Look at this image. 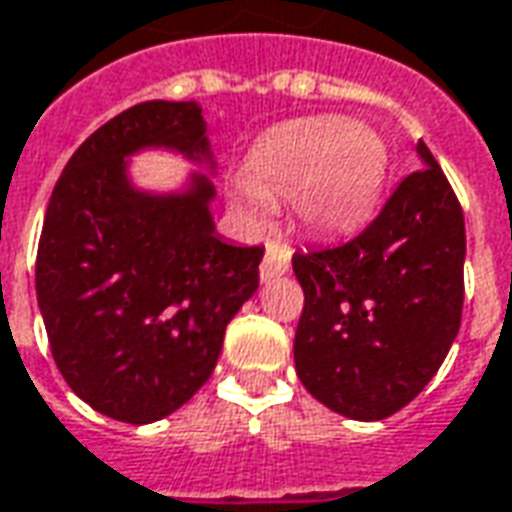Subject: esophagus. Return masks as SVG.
<instances>
[{
    "label": "esophagus",
    "instance_id": "obj_1",
    "mask_svg": "<svg viewBox=\"0 0 512 512\" xmlns=\"http://www.w3.org/2000/svg\"><path fill=\"white\" fill-rule=\"evenodd\" d=\"M288 268H291V246L282 244V241H268L266 257L260 263V280H274V277L285 274Z\"/></svg>",
    "mask_w": 512,
    "mask_h": 512
}]
</instances>
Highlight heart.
<instances>
[{
    "mask_svg": "<svg viewBox=\"0 0 512 512\" xmlns=\"http://www.w3.org/2000/svg\"><path fill=\"white\" fill-rule=\"evenodd\" d=\"M388 177V146L380 135L343 116H313L268 130L232 182V210L266 224L277 202L305 230L338 235L360 227L377 207Z\"/></svg>",
    "mask_w": 512,
    "mask_h": 512,
    "instance_id": "b5f03b06",
    "label": "heart"
}]
</instances>
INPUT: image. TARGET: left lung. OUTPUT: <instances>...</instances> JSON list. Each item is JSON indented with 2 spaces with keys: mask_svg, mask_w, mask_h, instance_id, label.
Wrapping results in <instances>:
<instances>
[{
  "mask_svg": "<svg viewBox=\"0 0 512 512\" xmlns=\"http://www.w3.org/2000/svg\"><path fill=\"white\" fill-rule=\"evenodd\" d=\"M416 152L421 169L357 238L293 255L305 291L296 374L313 399L355 421L413 402L460 330L463 210L424 141Z\"/></svg>",
  "mask_w": 512,
  "mask_h": 512,
  "instance_id": "1",
  "label": "left lung"
}]
</instances>
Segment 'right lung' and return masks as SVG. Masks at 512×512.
<instances>
[{
	"instance_id": "right-lung-1",
	"label": "right lung",
	"mask_w": 512,
	"mask_h": 512,
	"mask_svg": "<svg viewBox=\"0 0 512 512\" xmlns=\"http://www.w3.org/2000/svg\"><path fill=\"white\" fill-rule=\"evenodd\" d=\"M169 148L216 171L196 102H141L85 138L46 207L35 293L63 380L102 416L152 424L213 374L257 291L263 246L216 232L210 175L182 192L131 185L127 156Z\"/></svg>"
}]
</instances>
